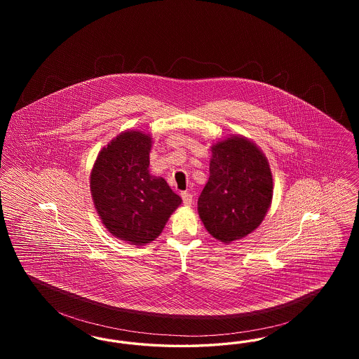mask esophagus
Listing matches in <instances>:
<instances>
[{
	"label": "esophagus",
	"instance_id": "1",
	"mask_svg": "<svg viewBox=\"0 0 359 359\" xmlns=\"http://www.w3.org/2000/svg\"><path fill=\"white\" fill-rule=\"evenodd\" d=\"M182 199H183V203H184V205H187V207H189V205H192V195L189 194V192H182Z\"/></svg>",
	"mask_w": 359,
	"mask_h": 359
}]
</instances>
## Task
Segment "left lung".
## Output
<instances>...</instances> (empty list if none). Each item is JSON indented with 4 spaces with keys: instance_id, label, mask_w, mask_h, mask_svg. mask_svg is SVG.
I'll return each mask as SVG.
<instances>
[{
    "instance_id": "left-lung-1",
    "label": "left lung",
    "mask_w": 359,
    "mask_h": 359,
    "mask_svg": "<svg viewBox=\"0 0 359 359\" xmlns=\"http://www.w3.org/2000/svg\"><path fill=\"white\" fill-rule=\"evenodd\" d=\"M210 177L198 201L205 230L224 245L245 238L264 221L273 198L269 161L242 135L212 142Z\"/></svg>"
}]
</instances>
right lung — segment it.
<instances>
[{
  "label": "right lung",
  "mask_w": 359,
  "mask_h": 359,
  "mask_svg": "<svg viewBox=\"0 0 359 359\" xmlns=\"http://www.w3.org/2000/svg\"><path fill=\"white\" fill-rule=\"evenodd\" d=\"M152 136L128 129L104 145L90 172V192L104 229L144 246L157 238L182 198L149 172Z\"/></svg>",
  "instance_id": "obj_1"
}]
</instances>
